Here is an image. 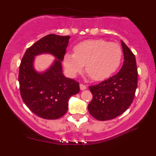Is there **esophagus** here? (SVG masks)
Segmentation results:
<instances>
[{"label":"esophagus","instance_id":"34e87169","mask_svg":"<svg viewBox=\"0 0 156 156\" xmlns=\"http://www.w3.org/2000/svg\"><path fill=\"white\" fill-rule=\"evenodd\" d=\"M80 90H85L87 89V87H86V86L84 85V84L80 83Z\"/></svg>","mask_w":156,"mask_h":156}]
</instances>
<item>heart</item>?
Returning a JSON list of instances; mask_svg holds the SVG:
<instances>
[{
  "label": "heart",
  "instance_id": "b5f03b06",
  "mask_svg": "<svg viewBox=\"0 0 156 156\" xmlns=\"http://www.w3.org/2000/svg\"><path fill=\"white\" fill-rule=\"evenodd\" d=\"M122 59V50L116 43L105 40H87L74 47V54L66 53L64 65L71 76L83 70L94 80L110 77L119 68Z\"/></svg>",
  "mask_w": 156,
  "mask_h": 156
}]
</instances>
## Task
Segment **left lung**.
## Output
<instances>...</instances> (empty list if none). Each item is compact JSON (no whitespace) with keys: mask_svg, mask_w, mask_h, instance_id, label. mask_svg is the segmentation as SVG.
Wrapping results in <instances>:
<instances>
[{"mask_svg":"<svg viewBox=\"0 0 156 156\" xmlns=\"http://www.w3.org/2000/svg\"><path fill=\"white\" fill-rule=\"evenodd\" d=\"M121 45L124 61L119 72L99 84L89 86L93 98L88 110L99 121L118 117L129 108L134 100L138 77L136 59L123 41Z\"/></svg>","mask_w":156,"mask_h":156,"instance_id":"obj_1","label":"left lung"}]
</instances>
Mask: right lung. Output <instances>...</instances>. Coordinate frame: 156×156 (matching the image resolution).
I'll return each instance as SVG.
<instances>
[{"label": "right lung", "instance_id": "right-lung-1", "mask_svg": "<svg viewBox=\"0 0 156 156\" xmlns=\"http://www.w3.org/2000/svg\"><path fill=\"white\" fill-rule=\"evenodd\" d=\"M70 36L46 35L28 48L19 71L20 94L33 113L44 119H58L66 113L68 101L79 92V83L65 78L61 61L66 53ZM50 53L57 58L52 66L43 73L35 72L32 63L37 54Z\"/></svg>", "mask_w": 156, "mask_h": 156}]
</instances>
